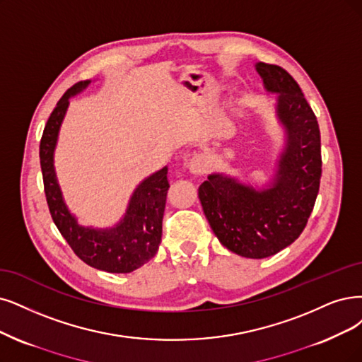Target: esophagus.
I'll return each mask as SVG.
<instances>
[{"instance_id":"34e87169","label":"esophagus","mask_w":362,"mask_h":362,"mask_svg":"<svg viewBox=\"0 0 362 362\" xmlns=\"http://www.w3.org/2000/svg\"><path fill=\"white\" fill-rule=\"evenodd\" d=\"M209 168V160L203 153H197L189 159V170L194 174H204Z\"/></svg>"}]
</instances>
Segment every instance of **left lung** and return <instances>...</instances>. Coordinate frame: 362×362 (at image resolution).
Returning a JSON list of instances; mask_svg holds the SVG:
<instances>
[{"label": "left lung", "mask_w": 362, "mask_h": 362, "mask_svg": "<svg viewBox=\"0 0 362 362\" xmlns=\"http://www.w3.org/2000/svg\"><path fill=\"white\" fill-rule=\"evenodd\" d=\"M267 90L280 93L277 115L288 143L274 182L255 191L211 174L198 188L204 215L219 242L246 258H267L296 242L315 207L322 176L320 131L312 107L282 66L258 62Z\"/></svg>", "instance_id": "8db88e82"}]
</instances>
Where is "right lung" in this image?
I'll return each instance as SVG.
<instances>
[{
    "label": "right lung",
    "mask_w": 362,
    "mask_h": 362,
    "mask_svg": "<svg viewBox=\"0 0 362 362\" xmlns=\"http://www.w3.org/2000/svg\"><path fill=\"white\" fill-rule=\"evenodd\" d=\"M89 82H77L66 90L50 113L40 141V165L50 216L76 255L97 270L131 273L151 261L163 235V218L170 183L167 167L152 174L132 194L125 218L112 230H92L77 225L64 204L53 168V151L69 100Z\"/></svg>",
    "instance_id": "add662e5"
}]
</instances>
